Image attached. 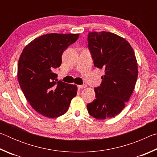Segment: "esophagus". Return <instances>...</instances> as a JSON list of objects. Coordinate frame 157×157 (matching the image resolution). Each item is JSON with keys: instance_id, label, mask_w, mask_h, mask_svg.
I'll list each match as a JSON object with an SVG mask.
<instances>
[{"instance_id": "esophagus-1", "label": "esophagus", "mask_w": 157, "mask_h": 157, "mask_svg": "<svg viewBox=\"0 0 157 157\" xmlns=\"http://www.w3.org/2000/svg\"><path fill=\"white\" fill-rule=\"evenodd\" d=\"M86 85H85V84H83V85H78V88L79 89L86 88Z\"/></svg>"}]
</instances>
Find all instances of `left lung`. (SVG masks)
Returning a JSON list of instances; mask_svg holds the SVG:
<instances>
[{
	"instance_id": "1",
	"label": "left lung",
	"mask_w": 157,
	"mask_h": 157,
	"mask_svg": "<svg viewBox=\"0 0 157 157\" xmlns=\"http://www.w3.org/2000/svg\"><path fill=\"white\" fill-rule=\"evenodd\" d=\"M87 40L94 66L105 70L100 85L94 88L95 100L87 109L98 120L113 118L134 91L139 73L136 56L129 42L113 33L92 32Z\"/></svg>"
}]
</instances>
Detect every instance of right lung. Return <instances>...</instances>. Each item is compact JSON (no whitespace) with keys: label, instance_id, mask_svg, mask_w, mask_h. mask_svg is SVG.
<instances>
[{"label":"right lung","instance_id":"right-lung-1","mask_svg":"<svg viewBox=\"0 0 157 157\" xmlns=\"http://www.w3.org/2000/svg\"><path fill=\"white\" fill-rule=\"evenodd\" d=\"M79 34H46L34 39L23 49L18 62V80L26 100L34 110L48 118H57L68 110L77 95L75 84L57 81L55 68L63 51L78 40Z\"/></svg>","mask_w":157,"mask_h":157}]
</instances>
